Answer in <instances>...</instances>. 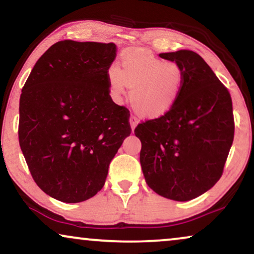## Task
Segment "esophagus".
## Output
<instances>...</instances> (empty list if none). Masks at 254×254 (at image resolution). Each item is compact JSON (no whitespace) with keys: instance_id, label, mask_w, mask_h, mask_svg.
Here are the masks:
<instances>
[{"instance_id":"1","label":"esophagus","mask_w":254,"mask_h":254,"mask_svg":"<svg viewBox=\"0 0 254 254\" xmlns=\"http://www.w3.org/2000/svg\"><path fill=\"white\" fill-rule=\"evenodd\" d=\"M129 124H130V128H131V130H134V129H135V127L137 126L138 120H137L136 118H135V117L131 116V117L129 118Z\"/></svg>"}]
</instances>
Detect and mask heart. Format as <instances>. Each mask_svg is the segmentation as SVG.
Masks as SVG:
<instances>
[{
	"mask_svg": "<svg viewBox=\"0 0 254 254\" xmlns=\"http://www.w3.org/2000/svg\"><path fill=\"white\" fill-rule=\"evenodd\" d=\"M107 81L114 100H123L127 86L131 88L129 100L135 112L145 119H157L178 102L185 74L176 62H165L143 50H128L121 55L120 68H109Z\"/></svg>",
	"mask_w": 254,
	"mask_h": 254,
	"instance_id": "heart-1",
	"label": "heart"
}]
</instances>
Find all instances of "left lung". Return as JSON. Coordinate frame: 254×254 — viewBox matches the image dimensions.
Masks as SVG:
<instances>
[{"instance_id": "left-lung-1", "label": "left lung", "mask_w": 254, "mask_h": 254, "mask_svg": "<svg viewBox=\"0 0 254 254\" xmlns=\"http://www.w3.org/2000/svg\"><path fill=\"white\" fill-rule=\"evenodd\" d=\"M159 57L183 68L185 83L168 114L135 128L142 143V172L159 195L190 201L210 190L223 173L235 133L231 97L195 52Z\"/></svg>"}]
</instances>
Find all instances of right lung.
Wrapping results in <instances>:
<instances>
[{"instance_id": "add662e5", "label": "right lung", "mask_w": 254, "mask_h": 254, "mask_svg": "<svg viewBox=\"0 0 254 254\" xmlns=\"http://www.w3.org/2000/svg\"><path fill=\"white\" fill-rule=\"evenodd\" d=\"M116 44L62 40L41 55L19 99V145L37 185L65 203L96 195L129 136L128 110L110 96Z\"/></svg>"}]
</instances>
